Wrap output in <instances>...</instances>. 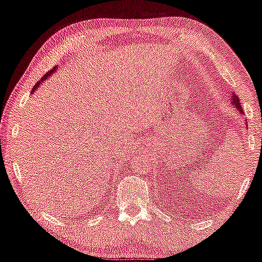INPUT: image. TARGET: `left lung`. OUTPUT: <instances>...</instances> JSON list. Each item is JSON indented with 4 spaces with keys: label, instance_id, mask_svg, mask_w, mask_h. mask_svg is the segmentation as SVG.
Masks as SVG:
<instances>
[{
    "label": "left lung",
    "instance_id": "obj_1",
    "mask_svg": "<svg viewBox=\"0 0 262 262\" xmlns=\"http://www.w3.org/2000/svg\"><path fill=\"white\" fill-rule=\"evenodd\" d=\"M231 102L233 103V105H234L235 107H237V110L241 113H243V110H242V106H241V102H239V99H238V96L235 95V94H233L232 95V99H231ZM245 124H248L247 123V121H245Z\"/></svg>",
    "mask_w": 262,
    "mask_h": 262
}]
</instances>
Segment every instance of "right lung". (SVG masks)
<instances>
[{"label":"right lung","instance_id":"right-lung-1","mask_svg":"<svg viewBox=\"0 0 262 262\" xmlns=\"http://www.w3.org/2000/svg\"><path fill=\"white\" fill-rule=\"evenodd\" d=\"M56 68H57V66H56V67H53V68H52V69H51V71H50V72H47V73H46L45 75H43V77H42V78H41V80H40V81H37V83L35 84V86H34V88H33V91H35V90L37 89V86H39V85L41 84V81H42V80H45L47 77H50V75H51V74L53 73V72H55V71H56Z\"/></svg>","mask_w":262,"mask_h":262}]
</instances>
